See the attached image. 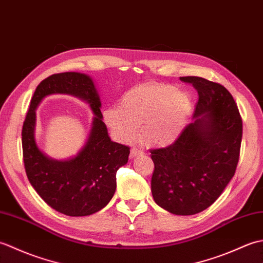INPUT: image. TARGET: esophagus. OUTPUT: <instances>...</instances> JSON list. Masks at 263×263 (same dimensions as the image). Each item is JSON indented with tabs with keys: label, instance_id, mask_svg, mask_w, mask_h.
<instances>
[{
	"label": "esophagus",
	"instance_id": "1",
	"mask_svg": "<svg viewBox=\"0 0 263 263\" xmlns=\"http://www.w3.org/2000/svg\"><path fill=\"white\" fill-rule=\"evenodd\" d=\"M141 154H143V150L141 148H132L130 153V157L135 158L138 155H141Z\"/></svg>",
	"mask_w": 263,
	"mask_h": 263
}]
</instances>
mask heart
<instances>
[{
  "instance_id": "heart-1",
  "label": "heart",
  "mask_w": 263,
  "mask_h": 263,
  "mask_svg": "<svg viewBox=\"0 0 263 263\" xmlns=\"http://www.w3.org/2000/svg\"><path fill=\"white\" fill-rule=\"evenodd\" d=\"M192 109L190 95L164 83L135 87L122 97L120 106L104 110V121L114 137L131 141L140 126L142 140L167 146L181 136Z\"/></svg>"
}]
</instances>
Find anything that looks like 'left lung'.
<instances>
[{
    "label": "left lung",
    "mask_w": 263,
    "mask_h": 263,
    "mask_svg": "<svg viewBox=\"0 0 263 263\" xmlns=\"http://www.w3.org/2000/svg\"><path fill=\"white\" fill-rule=\"evenodd\" d=\"M180 80L197 89L193 122L174 143L150 150L155 202L171 214L189 216L208 208L235 174L243 125L231 92L200 77Z\"/></svg>",
    "instance_id": "8db88e82"
}]
</instances>
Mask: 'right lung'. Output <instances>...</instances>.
<instances>
[{
	"instance_id": "right-lung-1",
	"label": "right lung",
	"mask_w": 263,
	"mask_h": 263,
	"mask_svg": "<svg viewBox=\"0 0 263 263\" xmlns=\"http://www.w3.org/2000/svg\"><path fill=\"white\" fill-rule=\"evenodd\" d=\"M53 93L85 100L95 114L86 144L73 159L66 161L48 158L37 148L34 139L35 108ZM100 107L99 93L90 77L78 72L52 74L37 86L22 126L28 180L49 206L66 216H89L107 205L116 190V172L127 163L130 148L110 140Z\"/></svg>"
}]
</instances>
